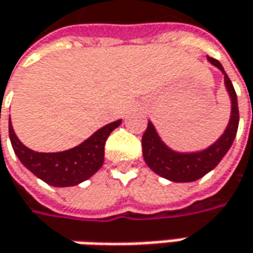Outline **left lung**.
<instances>
[{"instance_id":"8db88e82","label":"left lung","mask_w":253,"mask_h":253,"mask_svg":"<svg viewBox=\"0 0 253 253\" xmlns=\"http://www.w3.org/2000/svg\"><path fill=\"white\" fill-rule=\"evenodd\" d=\"M209 62L214 64L215 67H218L224 73L225 87L228 90L231 104H232L228 126L218 141L207 149L197 152V153H179V152L169 149L161 141L159 135L156 133L151 122H148V128L142 136V152H143V159L146 162V165L156 174L171 181H176V183L194 181L211 171L225 156L238 131L239 111L237 92L218 60L209 57Z\"/></svg>"}]
</instances>
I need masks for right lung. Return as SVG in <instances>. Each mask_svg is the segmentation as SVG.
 Segmentation results:
<instances>
[{
    "label": "right lung",
    "instance_id": "obj_1",
    "mask_svg": "<svg viewBox=\"0 0 253 253\" xmlns=\"http://www.w3.org/2000/svg\"><path fill=\"white\" fill-rule=\"evenodd\" d=\"M121 125V120L111 122L73 149L57 153H39L26 148L15 135L14 128L9 121V139L12 143L15 155L36 177L54 187L76 186L84 180L90 179L97 173L104 163L105 141L117 126Z\"/></svg>",
    "mask_w": 253,
    "mask_h": 253
}]
</instances>
